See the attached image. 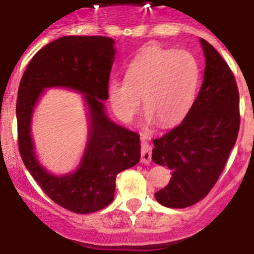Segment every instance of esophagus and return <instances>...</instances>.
<instances>
[{
  "label": "esophagus",
  "mask_w": 254,
  "mask_h": 254,
  "mask_svg": "<svg viewBox=\"0 0 254 254\" xmlns=\"http://www.w3.org/2000/svg\"><path fill=\"white\" fill-rule=\"evenodd\" d=\"M146 138V134H141V140H142V143H141V163L142 164H149L151 161L152 147L151 145L145 142Z\"/></svg>",
  "instance_id": "esophagus-1"
}]
</instances>
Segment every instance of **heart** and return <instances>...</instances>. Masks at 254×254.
I'll list each match as a JSON object with an SVG mask.
<instances>
[{
	"label": "heart",
	"mask_w": 254,
	"mask_h": 254,
	"mask_svg": "<svg viewBox=\"0 0 254 254\" xmlns=\"http://www.w3.org/2000/svg\"><path fill=\"white\" fill-rule=\"evenodd\" d=\"M199 80L196 60L185 51L143 47L126 69L125 82L112 81L108 96L114 113L129 122L140 109L141 99L150 121L172 127L188 113Z\"/></svg>",
	"instance_id": "obj_1"
}]
</instances>
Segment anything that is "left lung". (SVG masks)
<instances>
[{"label": "left lung", "instance_id": "8db88e82", "mask_svg": "<svg viewBox=\"0 0 254 254\" xmlns=\"http://www.w3.org/2000/svg\"><path fill=\"white\" fill-rule=\"evenodd\" d=\"M206 58L203 82L181 125L152 140V161L172 170L155 193L163 206L185 208L208 194L223 173L239 132V91L219 52L199 39Z\"/></svg>", "mask_w": 254, "mask_h": 254}]
</instances>
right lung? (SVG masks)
<instances>
[{"label":"right lung","mask_w":254,"mask_h":254,"mask_svg":"<svg viewBox=\"0 0 254 254\" xmlns=\"http://www.w3.org/2000/svg\"><path fill=\"white\" fill-rule=\"evenodd\" d=\"M114 40L99 35L62 37L31 58L20 81L16 102L17 142L26 169L44 193L61 207L90 214L114 199L116 177L140 161V134L112 122L104 112L114 57ZM69 87L85 94L91 109V137L79 169L55 177L35 159L31 112L46 87Z\"/></svg>","instance_id":"right-lung-1"}]
</instances>
